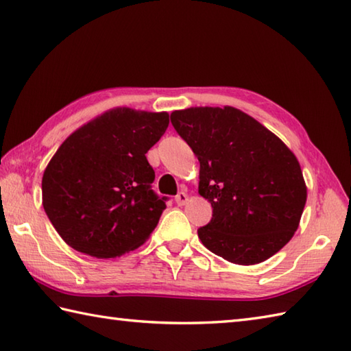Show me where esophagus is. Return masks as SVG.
<instances>
[{
  "mask_svg": "<svg viewBox=\"0 0 351 351\" xmlns=\"http://www.w3.org/2000/svg\"><path fill=\"white\" fill-rule=\"evenodd\" d=\"M188 194H186V192H178V194L176 195V203L178 204V206H183V204H186V202H188Z\"/></svg>",
  "mask_w": 351,
  "mask_h": 351,
  "instance_id": "34e87169",
  "label": "esophagus"
}]
</instances>
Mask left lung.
Segmentation results:
<instances>
[{"instance_id": "left-lung-1", "label": "left lung", "mask_w": 351, "mask_h": 351, "mask_svg": "<svg viewBox=\"0 0 351 351\" xmlns=\"http://www.w3.org/2000/svg\"><path fill=\"white\" fill-rule=\"evenodd\" d=\"M171 124L199 162L198 192L212 204L198 228L203 245L238 265H254L283 248L298 228L306 184L294 153L234 107H191Z\"/></svg>"}]
</instances>
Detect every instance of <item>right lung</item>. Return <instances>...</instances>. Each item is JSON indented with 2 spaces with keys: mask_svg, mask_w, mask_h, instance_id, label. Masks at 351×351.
Instances as JSON below:
<instances>
[{
  "mask_svg": "<svg viewBox=\"0 0 351 351\" xmlns=\"http://www.w3.org/2000/svg\"><path fill=\"white\" fill-rule=\"evenodd\" d=\"M168 124L167 112L118 107L59 147L42 177V204L69 247L110 259L144 244L168 199L152 189L145 154Z\"/></svg>",
  "mask_w": 351,
  "mask_h": 351,
  "instance_id": "obj_1",
  "label": "right lung"
}]
</instances>
